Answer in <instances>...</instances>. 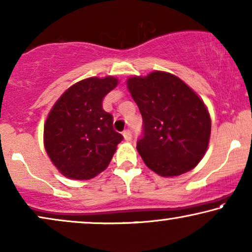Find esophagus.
Returning a JSON list of instances; mask_svg holds the SVG:
<instances>
[{
	"label": "esophagus",
	"mask_w": 252,
	"mask_h": 252,
	"mask_svg": "<svg viewBox=\"0 0 252 252\" xmlns=\"http://www.w3.org/2000/svg\"><path fill=\"white\" fill-rule=\"evenodd\" d=\"M123 135H124V139H125L126 141H130V140H132V133H130V130H128V129L124 130Z\"/></svg>",
	"instance_id": "1"
}]
</instances>
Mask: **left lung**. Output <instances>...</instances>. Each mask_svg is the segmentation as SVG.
I'll return each instance as SVG.
<instances>
[{"label": "left lung", "instance_id": "8db88e82", "mask_svg": "<svg viewBox=\"0 0 252 252\" xmlns=\"http://www.w3.org/2000/svg\"><path fill=\"white\" fill-rule=\"evenodd\" d=\"M127 87L142 115L143 136L136 149L144 164L161 177L192 170L204 157L211 134L204 102L167 72L134 75Z\"/></svg>", "mask_w": 252, "mask_h": 252}]
</instances>
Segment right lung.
<instances>
[{
	"label": "right lung",
	"instance_id": "add662e5",
	"mask_svg": "<svg viewBox=\"0 0 252 252\" xmlns=\"http://www.w3.org/2000/svg\"><path fill=\"white\" fill-rule=\"evenodd\" d=\"M115 77L88 78L71 86L57 99L44 124L43 142L50 160L64 177L88 180L104 171L123 141L112 115L102 108L116 88Z\"/></svg>",
	"mask_w": 252,
	"mask_h": 252
}]
</instances>
